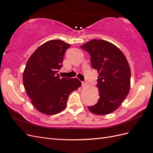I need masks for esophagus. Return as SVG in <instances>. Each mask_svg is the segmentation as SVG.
<instances>
[{"instance_id":"esophagus-1","label":"esophagus","mask_w":153,"mask_h":153,"mask_svg":"<svg viewBox=\"0 0 153 153\" xmlns=\"http://www.w3.org/2000/svg\"><path fill=\"white\" fill-rule=\"evenodd\" d=\"M86 85V82H82V86H85Z\"/></svg>"}]
</instances>
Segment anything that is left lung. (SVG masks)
I'll return each mask as SVG.
<instances>
[{
  "instance_id": "8db88e82",
  "label": "left lung",
  "mask_w": 153,
  "mask_h": 153,
  "mask_svg": "<svg viewBox=\"0 0 153 153\" xmlns=\"http://www.w3.org/2000/svg\"><path fill=\"white\" fill-rule=\"evenodd\" d=\"M91 55L92 66L96 69L100 98L89 106L91 112L106 115L117 110L128 96L131 86V69L122 51L103 39H93L81 46Z\"/></svg>"
}]
</instances>
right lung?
<instances>
[{"label":"right lung","mask_w":153,"mask_h":153,"mask_svg":"<svg viewBox=\"0 0 153 153\" xmlns=\"http://www.w3.org/2000/svg\"><path fill=\"white\" fill-rule=\"evenodd\" d=\"M70 47L59 39L50 40L37 48L27 62L23 84L31 103L39 112L53 115L66 106L70 93L82 85L78 78H60L64 54Z\"/></svg>","instance_id":"add662e5"}]
</instances>
